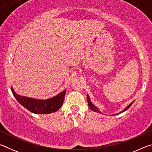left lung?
Returning a JSON list of instances; mask_svg holds the SVG:
<instances>
[{
	"label": "left lung",
	"instance_id": "obj_1",
	"mask_svg": "<svg viewBox=\"0 0 152 152\" xmlns=\"http://www.w3.org/2000/svg\"><path fill=\"white\" fill-rule=\"evenodd\" d=\"M87 102H88V106H89V108H90V109H91L92 110H93V111H94V112L101 113V114L102 112L99 109V108L96 107V106H94V105L92 103V102H91V99H90L88 94H87ZM133 102H134V101H133L132 102H131V103H130L129 104L127 105V106L124 109L122 110L121 112L118 113H116V114H114V115H119V114H120V113H123L124 111H125V110H127L129 109V108L131 106H132V104L133 103Z\"/></svg>",
	"mask_w": 152,
	"mask_h": 152
}]
</instances>
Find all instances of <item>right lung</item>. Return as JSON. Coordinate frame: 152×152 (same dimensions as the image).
I'll use <instances>...</instances> for the list:
<instances>
[{
    "instance_id": "right-lung-1",
    "label": "right lung",
    "mask_w": 152,
    "mask_h": 152,
    "mask_svg": "<svg viewBox=\"0 0 152 152\" xmlns=\"http://www.w3.org/2000/svg\"><path fill=\"white\" fill-rule=\"evenodd\" d=\"M11 91L17 101L25 109L35 114H49L57 111L63 104L66 89L50 99H37L18 94L11 86Z\"/></svg>"
}]
</instances>
